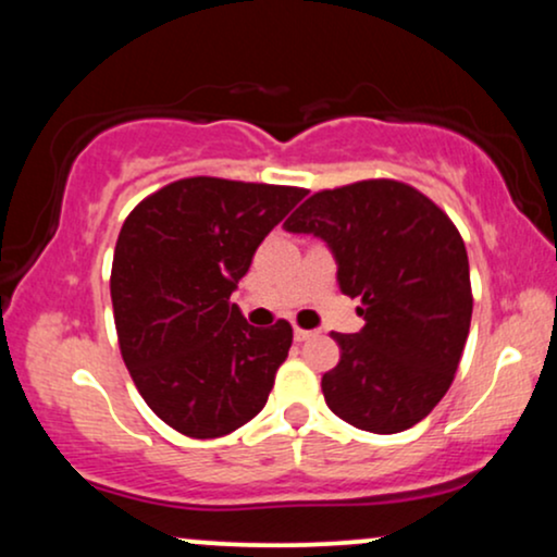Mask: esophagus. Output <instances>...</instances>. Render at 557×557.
Instances as JSON below:
<instances>
[{
	"label": "esophagus",
	"instance_id": "34e87169",
	"mask_svg": "<svg viewBox=\"0 0 557 557\" xmlns=\"http://www.w3.org/2000/svg\"><path fill=\"white\" fill-rule=\"evenodd\" d=\"M293 337H296V343H304V341H309V337H314V332L296 327V330H293Z\"/></svg>",
	"mask_w": 557,
	"mask_h": 557
}]
</instances>
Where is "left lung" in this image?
<instances>
[{
  "instance_id": "obj_1",
  "label": "left lung",
  "mask_w": 557,
  "mask_h": 557,
  "mask_svg": "<svg viewBox=\"0 0 557 557\" xmlns=\"http://www.w3.org/2000/svg\"><path fill=\"white\" fill-rule=\"evenodd\" d=\"M327 243L363 327L332 332L341 361L322 376L330 411L395 434L443 400L471 324L469 257L456 225L411 185L363 181L314 194L283 225Z\"/></svg>"
}]
</instances>
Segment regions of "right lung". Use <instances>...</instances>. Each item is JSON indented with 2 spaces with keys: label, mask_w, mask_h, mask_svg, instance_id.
<instances>
[{
  "label": "right lung",
  "mask_w": 557,
  "mask_h": 557,
  "mask_svg": "<svg viewBox=\"0 0 557 557\" xmlns=\"http://www.w3.org/2000/svg\"><path fill=\"white\" fill-rule=\"evenodd\" d=\"M304 188L188 177L133 209L112 261L123 361L172 430L196 440L235 432L264 408L293 327H253L230 304L259 243Z\"/></svg>",
  "instance_id": "1"
}]
</instances>
